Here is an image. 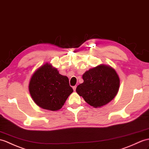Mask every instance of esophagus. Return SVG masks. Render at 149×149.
<instances>
[{
    "mask_svg": "<svg viewBox=\"0 0 149 149\" xmlns=\"http://www.w3.org/2000/svg\"><path fill=\"white\" fill-rule=\"evenodd\" d=\"M76 88H77V86H73V89H74V91H75Z\"/></svg>",
    "mask_w": 149,
    "mask_h": 149,
    "instance_id": "1",
    "label": "esophagus"
}]
</instances>
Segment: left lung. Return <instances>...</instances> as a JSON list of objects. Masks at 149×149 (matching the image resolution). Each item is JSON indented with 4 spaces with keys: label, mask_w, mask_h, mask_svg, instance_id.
<instances>
[{
    "label": "left lung",
    "mask_w": 149,
    "mask_h": 149,
    "mask_svg": "<svg viewBox=\"0 0 149 149\" xmlns=\"http://www.w3.org/2000/svg\"><path fill=\"white\" fill-rule=\"evenodd\" d=\"M84 82L76 88L79 96L93 107L105 105L119 91L120 80L116 70L105 65L89 69L82 75Z\"/></svg>",
    "instance_id": "8db88e82"
}]
</instances>
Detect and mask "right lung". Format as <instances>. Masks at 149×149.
<instances>
[{"instance_id":"add662e5","label":"right lung","mask_w":149,"mask_h":149,"mask_svg":"<svg viewBox=\"0 0 149 149\" xmlns=\"http://www.w3.org/2000/svg\"><path fill=\"white\" fill-rule=\"evenodd\" d=\"M29 91L34 102L41 108L56 111L63 107L73 92L67 76L46 63L34 72L30 81Z\"/></svg>"}]
</instances>
